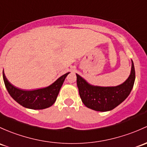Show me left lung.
Here are the masks:
<instances>
[{
	"mask_svg": "<svg viewBox=\"0 0 147 147\" xmlns=\"http://www.w3.org/2000/svg\"><path fill=\"white\" fill-rule=\"evenodd\" d=\"M77 84L83 103L89 109L97 111L113 110L129 96L134 86L135 70L132 61L131 73L127 80L116 86H92L76 74Z\"/></svg>",
	"mask_w": 147,
	"mask_h": 147,
	"instance_id": "1",
	"label": "left lung"
}]
</instances>
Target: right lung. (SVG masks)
Listing matches in <instances>:
<instances>
[{"mask_svg": "<svg viewBox=\"0 0 147 147\" xmlns=\"http://www.w3.org/2000/svg\"><path fill=\"white\" fill-rule=\"evenodd\" d=\"M69 72L62 75L51 85L36 90H22L7 80L3 71L5 85L7 92L14 100L24 107L31 109H44L51 106L55 103L60 89Z\"/></svg>", "mask_w": 147, "mask_h": 147, "instance_id": "1", "label": "right lung"}]
</instances>
